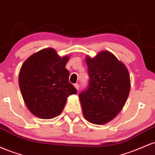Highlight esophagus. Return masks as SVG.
<instances>
[{
	"instance_id": "esophagus-1",
	"label": "esophagus",
	"mask_w": 155,
	"mask_h": 155,
	"mask_svg": "<svg viewBox=\"0 0 155 155\" xmlns=\"http://www.w3.org/2000/svg\"><path fill=\"white\" fill-rule=\"evenodd\" d=\"M74 87H75V88L76 89V90H79V84H74Z\"/></svg>"
}]
</instances>
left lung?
Here are the masks:
<instances>
[{
	"label": "left lung",
	"instance_id": "obj_1",
	"mask_svg": "<svg viewBox=\"0 0 155 155\" xmlns=\"http://www.w3.org/2000/svg\"><path fill=\"white\" fill-rule=\"evenodd\" d=\"M86 63L90 80L79 95L84 117L92 124H106L125 104L130 90L128 70L108 51L86 57Z\"/></svg>",
	"mask_w": 155,
	"mask_h": 155
}]
</instances>
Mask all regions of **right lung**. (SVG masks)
<instances>
[{"instance_id": "obj_1", "label": "right lung", "mask_w": 155, "mask_h": 155, "mask_svg": "<svg viewBox=\"0 0 155 155\" xmlns=\"http://www.w3.org/2000/svg\"><path fill=\"white\" fill-rule=\"evenodd\" d=\"M69 57L61 58L51 48L42 49L27 59L21 67L19 85L23 100L35 117L51 119L58 116L67 97L77 93L69 82L65 68Z\"/></svg>"}]
</instances>
